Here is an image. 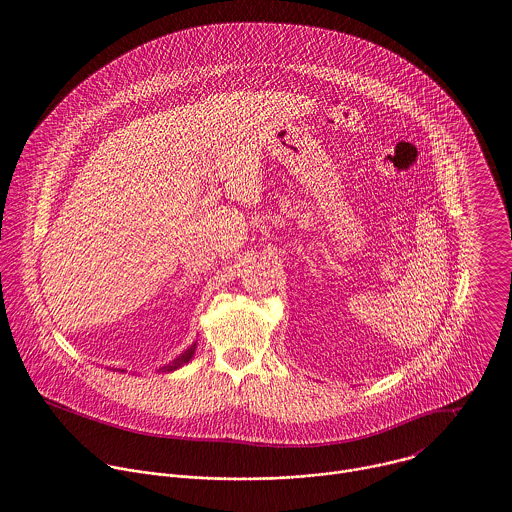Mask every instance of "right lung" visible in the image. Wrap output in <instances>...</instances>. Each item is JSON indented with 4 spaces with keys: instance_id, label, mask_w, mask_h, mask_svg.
<instances>
[{
    "instance_id": "right-lung-1",
    "label": "right lung",
    "mask_w": 512,
    "mask_h": 512,
    "mask_svg": "<svg viewBox=\"0 0 512 512\" xmlns=\"http://www.w3.org/2000/svg\"><path fill=\"white\" fill-rule=\"evenodd\" d=\"M194 351H195V343L190 347V349H186L178 359H174L172 363H169L167 366H163V370H176V368H180V366L184 365V363H188L192 357H194Z\"/></svg>"
}]
</instances>
